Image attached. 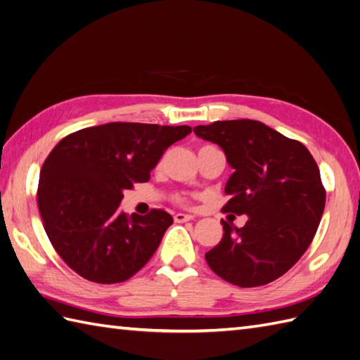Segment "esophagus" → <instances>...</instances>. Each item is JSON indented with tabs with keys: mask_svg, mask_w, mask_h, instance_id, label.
Returning a JSON list of instances; mask_svg holds the SVG:
<instances>
[{
	"mask_svg": "<svg viewBox=\"0 0 360 360\" xmlns=\"http://www.w3.org/2000/svg\"><path fill=\"white\" fill-rule=\"evenodd\" d=\"M192 215H188V214H175L174 215V221L175 223H185V221H189V220H192Z\"/></svg>",
	"mask_w": 360,
	"mask_h": 360,
	"instance_id": "obj_1",
	"label": "esophagus"
}]
</instances>
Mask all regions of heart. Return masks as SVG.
Listing matches in <instances>:
<instances>
[{
	"instance_id": "obj_1",
	"label": "heart",
	"mask_w": 360,
	"mask_h": 360,
	"mask_svg": "<svg viewBox=\"0 0 360 360\" xmlns=\"http://www.w3.org/2000/svg\"><path fill=\"white\" fill-rule=\"evenodd\" d=\"M210 150H218V148H215L214 145H205V146H201V148H200L198 153L210 151ZM177 201H179V203H181V205H186V203H188V200H186L185 197H177Z\"/></svg>"
}]
</instances>
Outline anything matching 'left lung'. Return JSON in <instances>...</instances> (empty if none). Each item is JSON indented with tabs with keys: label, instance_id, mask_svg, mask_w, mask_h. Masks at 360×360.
Returning <instances> with one entry per match:
<instances>
[{
	"label": "left lung",
	"instance_id": "8db88e82",
	"mask_svg": "<svg viewBox=\"0 0 360 360\" xmlns=\"http://www.w3.org/2000/svg\"><path fill=\"white\" fill-rule=\"evenodd\" d=\"M194 133L221 146L235 169L223 212L246 214L243 227L221 221L223 238L206 253L209 267L238 287H258L290 270L309 249L326 207L316 162L297 140L258 120H217Z\"/></svg>",
	"mask_w": 360,
	"mask_h": 360
}]
</instances>
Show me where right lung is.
Instances as JSON below:
<instances>
[{"instance_id": "1", "label": "right lung", "mask_w": 360, "mask_h": 360, "mask_svg": "<svg viewBox=\"0 0 360 360\" xmlns=\"http://www.w3.org/2000/svg\"><path fill=\"white\" fill-rule=\"evenodd\" d=\"M191 127L111 122L68 134L44 162L38 206L51 246L77 275L124 283L159 248L172 217L162 209L127 215L124 191L148 181L168 148Z\"/></svg>"}]
</instances>
